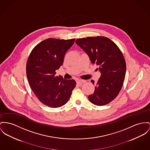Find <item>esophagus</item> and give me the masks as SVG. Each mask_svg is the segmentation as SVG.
I'll return each instance as SVG.
<instances>
[{
  "instance_id": "esophagus-1",
  "label": "esophagus",
  "mask_w": 150,
  "mask_h": 150,
  "mask_svg": "<svg viewBox=\"0 0 150 150\" xmlns=\"http://www.w3.org/2000/svg\"><path fill=\"white\" fill-rule=\"evenodd\" d=\"M85 82H86V81H85V80H79L77 81V83L78 84H79V85H82V84L84 83Z\"/></svg>"
}]
</instances>
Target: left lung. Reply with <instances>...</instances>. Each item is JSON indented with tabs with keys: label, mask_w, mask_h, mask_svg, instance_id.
<instances>
[{
	"label": "left lung",
	"mask_w": 150,
	"mask_h": 150,
	"mask_svg": "<svg viewBox=\"0 0 150 150\" xmlns=\"http://www.w3.org/2000/svg\"><path fill=\"white\" fill-rule=\"evenodd\" d=\"M76 43L88 54L91 63L98 66L101 73L89 100L97 106L108 104L118 95L125 80L126 65L121 50L103 36L77 39ZM91 82L94 84L93 80Z\"/></svg>",
	"instance_id": "left-lung-1"
}]
</instances>
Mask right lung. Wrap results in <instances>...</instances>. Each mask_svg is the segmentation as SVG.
Masks as SVG:
<instances>
[{
    "mask_svg": "<svg viewBox=\"0 0 150 150\" xmlns=\"http://www.w3.org/2000/svg\"><path fill=\"white\" fill-rule=\"evenodd\" d=\"M74 41L53 38L43 40L34 47L27 61V76L31 89L41 103L50 108L67 103L76 86L74 80L55 75Z\"/></svg>",
    "mask_w": 150,
    "mask_h": 150,
    "instance_id": "obj_1",
    "label": "right lung"
}]
</instances>
